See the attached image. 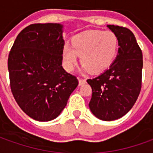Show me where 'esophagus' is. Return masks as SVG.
<instances>
[{
	"label": "esophagus",
	"instance_id": "obj_1",
	"mask_svg": "<svg viewBox=\"0 0 153 153\" xmlns=\"http://www.w3.org/2000/svg\"><path fill=\"white\" fill-rule=\"evenodd\" d=\"M79 80V85L81 86V85H82L84 83H86V79H83V78H78Z\"/></svg>",
	"mask_w": 153,
	"mask_h": 153
}]
</instances>
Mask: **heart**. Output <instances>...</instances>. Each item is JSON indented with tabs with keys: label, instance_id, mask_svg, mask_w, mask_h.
Listing matches in <instances>:
<instances>
[{
	"label": "heart",
	"instance_id": "b5f03b06",
	"mask_svg": "<svg viewBox=\"0 0 153 153\" xmlns=\"http://www.w3.org/2000/svg\"><path fill=\"white\" fill-rule=\"evenodd\" d=\"M118 47V38L111 31L92 30L82 32L73 36L71 46H63V65L68 71H73L78 62V56H81L83 70L98 72L112 63Z\"/></svg>",
	"mask_w": 153,
	"mask_h": 153
}]
</instances>
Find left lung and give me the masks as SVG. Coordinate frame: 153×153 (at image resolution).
Listing matches in <instances>:
<instances>
[{"label": "left lung", "instance_id": "1", "mask_svg": "<svg viewBox=\"0 0 153 153\" xmlns=\"http://www.w3.org/2000/svg\"><path fill=\"white\" fill-rule=\"evenodd\" d=\"M119 42L117 57L98 76L88 79L91 111L102 121H114L131 110L142 87L143 53L134 34L125 27L107 25Z\"/></svg>", "mask_w": 153, "mask_h": 153}]
</instances>
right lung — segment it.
Returning a JSON list of instances; mask_svg holds the SVG:
<instances>
[{
  "instance_id": "1",
  "label": "right lung",
  "mask_w": 153,
  "mask_h": 153,
  "mask_svg": "<svg viewBox=\"0 0 153 153\" xmlns=\"http://www.w3.org/2000/svg\"><path fill=\"white\" fill-rule=\"evenodd\" d=\"M63 25L32 24L20 32L10 49L8 71L11 92L30 118H56L78 86L62 66Z\"/></svg>"
}]
</instances>
